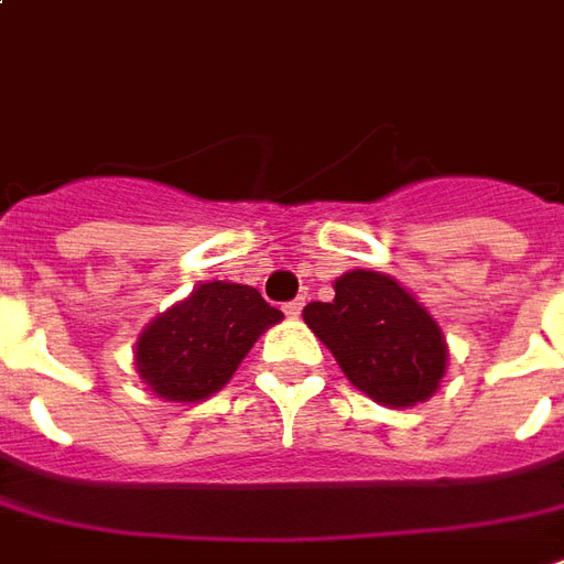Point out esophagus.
Returning <instances> with one entry per match:
<instances>
[{"mask_svg": "<svg viewBox=\"0 0 564 564\" xmlns=\"http://www.w3.org/2000/svg\"><path fill=\"white\" fill-rule=\"evenodd\" d=\"M302 308H305V299H293V302H286V305H283V314H286V317H299Z\"/></svg>", "mask_w": 564, "mask_h": 564, "instance_id": "1", "label": "esophagus"}]
</instances>
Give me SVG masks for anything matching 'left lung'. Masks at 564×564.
<instances>
[{"mask_svg": "<svg viewBox=\"0 0 564 564\" xmlns=\"http://www.w3.org/2000/svg\"><path fill=\"white\" fill-rule=\"evenodd\" d=\"M336 299L311 302L302 317L333 350L354 388L376 403L405 409L424 403L446 376L448 348L427 308L381 271H348Z\"/></svg>", "mask_w": 564, "mask_h": 564, "instance_id": "left-lung-1", "label": "left lung"}]
</instances>
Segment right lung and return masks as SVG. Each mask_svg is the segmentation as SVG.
<instances>
[{
  "label": "right lung",
  "mask_w": 564,
  "mask_h": 564,
  "mask_svg": "<svg viewBox=\"0 0 564 564\" xmlns=\"http://www.w3.org/2000/svg\"><path fill=\"white\" fill-rule=\"evenodd\" d=\"M283 314L253 286L200 283L159 314L137 338V372L149 391L173 403H200L216 393Z\"/></svg>",
  "instance_id": "add662e5"
}]
</instances>
